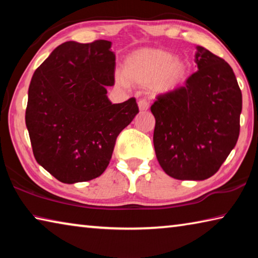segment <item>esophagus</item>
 <instances>
[{"instance_id":"34e87169","label":"esophagus","mask_w":258,"mask_h":258,"mask_svg":"<svg viewBox=\"0 0 258 258\" xmlns=\"http://www.w3.org/2000/svg\"><path fill=\"white\" fill-rule=\"evenodd\" d=\"M138 104H139V108H140V110H141V111H146V110H148V109L150 108V102L148 101V100H146V99L140 100V101L138 102Z\"/></svg>"}]
</instances>
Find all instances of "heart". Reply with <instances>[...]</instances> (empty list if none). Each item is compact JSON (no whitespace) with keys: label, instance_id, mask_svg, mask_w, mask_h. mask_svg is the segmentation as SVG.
<instances>
[{"label":"heart","instance_id":"1","mask_svg":"<svg viewBox=\"0 0 258 258\" xmlns=\"http://www.w3.org/2000/svg\"><path fill=\"white\" fill-rule=\"evenodd\" d=\"M125 78L117 77L120 85H127V79L137 84H149L157 93L172 92L185 80L187 68L184 61L172 56L168 52L143 49L135 51L126 58L123 67Z\"/></svg>","mask_w":258,"mask_h":258}]
</instances>
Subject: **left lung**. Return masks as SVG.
<instances>
[{"label": "left lung", "mask_w": 258, "mask_h": 258, "mask_svg": "<svg viewBox=\"0 0 258 258\" xmlns=\"http://www.w3.org/2000/svg\"><path fill=\"white\" fill-rule=\"evenodd\" d=\"M197 50L198 71L184 86L159 94L150 108L157 159L177 180L213 176L240 132L242 95L232 68L205 47Z\"/></svg>", "instance_id": "obj_1"}]
</instances>
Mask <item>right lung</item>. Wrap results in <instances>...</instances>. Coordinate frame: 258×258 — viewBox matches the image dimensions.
I'll return each instance as SVG.
<instances>
[{"instance_id": "obj_1", "label": "right lung", "mask_w": 258, "mask_h": 258, "mask_svg": "<svg viewBox=\"0 0 258 258\" xmlns=\"http://www.w3.org/2000/svg\"><path fill=\"white\" fill-rule=\"evenodd\" d=\"M111 42L59 45L30 81L26 126L35 159L62 183L93 180L106 171L116 139L139 112L137 100L112 104Z\"/></svg>"}]
</instances>
